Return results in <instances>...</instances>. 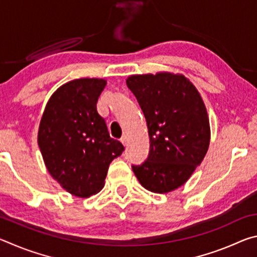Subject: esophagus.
<instances>
[{"label":"esophagus","instance_id":"34e87169","mask_svg":"<svg viewBox=\"0 0 257 257\" xmlns=\"http://www.w3.org/2000/svg\"><path fill=\"white\" fill-rule=\"evenodd\" d=\"M120 142L122 143V145H123V146H125V145L128 144V137L125 136V135H123V136L120 138Z\"/></svg>","mask_w":257,"mask_h":257}]
</instances>
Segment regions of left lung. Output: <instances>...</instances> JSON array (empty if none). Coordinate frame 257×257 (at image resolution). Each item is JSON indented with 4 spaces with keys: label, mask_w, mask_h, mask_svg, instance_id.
<instances>
[{
    "label": "left lung",
    "mask_w": 257,
    "mask_h": 257,
    "mask_svg": "<svg viewBox=\"0 0 257 257\" xmlns=\"http://www.w3.org/2000/svg\"><path fill=\"white\" fill-rule=\"evenodd\" d=\"M127 86L144 113L150 136L149 158L133 171L145 189L165 194L179 188L202 163L211 139L203 99L182 75H133Z\"/></svg>",
    "instance_id": "1"
}]
</instances>
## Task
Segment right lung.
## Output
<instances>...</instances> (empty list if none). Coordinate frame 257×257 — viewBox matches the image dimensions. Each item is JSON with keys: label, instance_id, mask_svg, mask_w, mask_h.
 <instances>
[{"label": "right lung", "instance_id": "1", "mask_svg": "<svg viewBox=\"0 0 257 257\" xmlns=\"http://www.w3.org/2000/svg\"><path fill=\"white\" fill-rule=\"evenodd\" d=\"M106 85L98 78L67 82L52 94L37 142L47 171L64 190L87 198L103 188L108 165L124 151L110 137L96 103Z\"/></svg>", "mask_w": 257, "mask_h": 257}]
</instances>
